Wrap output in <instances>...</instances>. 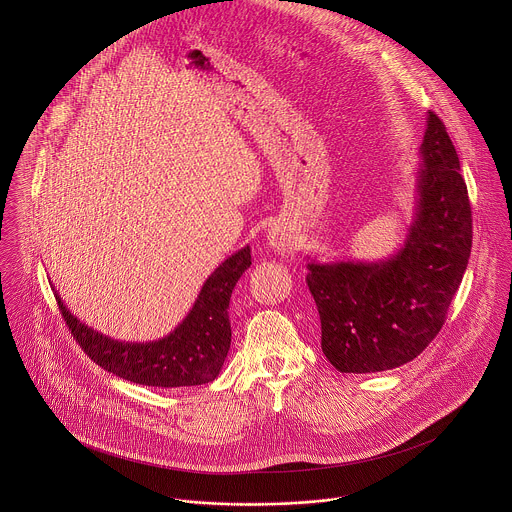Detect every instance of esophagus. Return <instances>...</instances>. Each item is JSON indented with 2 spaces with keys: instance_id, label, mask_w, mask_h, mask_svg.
I'll use <instances>...</instances> for the list:
<instances>
[{
  "instance_id": "1",
  "label": "esophagus",
  "mask_w": 512,
  "mask_h": 512,
  "mask_svg": "<svg viewBox=\"0 0 512 512\" xmlns=\"http://www.w3.org/2000/svg\"><path fill=\"white\" fill-rule=\"evenodd\" d=\"M268 244L276 250V252H280V254H290L295 250V238H293L292 232L290 230H286V228H270V232H268Z\"/></svg>"
}]
</instances>
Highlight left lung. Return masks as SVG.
<instances>
[{
  "instance_id": "left-lung-1",
  "label": "left lung",
  "mask_w": 512,
  "mask_h": 512,
  "mask_svg": "<svg viewBox=\"0 0 512 512\" xmlns=\"http://www.w3.org/2000/svg\"><path fill=\"white\" fill-rule=\"evenodd\" d=\"M416 209L404 246L378 262L307 264L321 349L339 372L414 361L439 333L467 270L473 238L467 185L443 122L428 112Z\"/></svg>"
}]
</instances>
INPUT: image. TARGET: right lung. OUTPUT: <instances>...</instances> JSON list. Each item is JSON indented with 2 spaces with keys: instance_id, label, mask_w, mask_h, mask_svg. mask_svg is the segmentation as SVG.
<instances>
[{
  "instance_id": "right-lung-1",
  "label": "right lung",
  "mask_w": 512,
  "mask_h": 512,
  "mask_svg": "<svg viewBox=\"0 0 512 512\" xmlns=\"http://www.w3.org/2000/svg\"><path fill=\"white\" fill-rule=\"evenodd\" d=\"M250 246L228 256L207 278L187 317L165 337L128 343L118 341L82 323L55 292L59 309L84 353L104 370L146 386L177 388L213 382L230 349V295L250 268Z\"/></svg>"
}]
</instances>
